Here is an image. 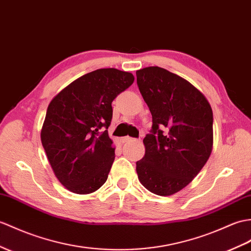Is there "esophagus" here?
<instances>
[{
    "mask_svg": "<svg viewBox=\"0 0 251 251\" xmlns=\"http://www.w3.org/2000/svg\"><path fill=\"white\" fill-rule=\"evenodd\" d=\"M130 141H138V140L133 139V138H130V137H124V138H122V142H123V143L130 142Z\"/></svg>",
    "mask_w": 251,
    "mask_h": 251,
    "instance_id": "34e87169",
    "label": "esophagus"
}]
</instances>
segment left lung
<instances>
[{
    "label": "left lung",
    "mask_w": 251,
    "mask_h": 251,
    "mask_svg": "<svg viewBox=\"0 0 251 251\" xmlns=\"http://www.w3.org/2000/svg\"><path fill=\"white\" fill-rule=\"evenodd\" d=\"M140 93L152 113L143 139L138 178L158 196L186 187L204 167L213 149V111L205 96L187 80L158 66L136 73Z\"/></svg>",
    "instance_id": "1"
}]
</instances>
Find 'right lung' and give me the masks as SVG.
Wrapping results in <instances>:
<instances>
[{
    "label": "right lung",
    "instance_id": "right-lung-1",
    "mask_svg": "<svg viewBox=\"0 0 251 251\" xmlns=\"http://www.w3.org/2000/svg\"><path fill=\"white\" fill-rule=\"evenodd\" d=\"M135 77L101 68L78 78L50 101L40 132L56 178L74 194L87 195L106 182L114 160L108 127L113 99Z\"/></svg>",
    "mask_w": 251,
    "mask_h": 251
}]
</instances>
